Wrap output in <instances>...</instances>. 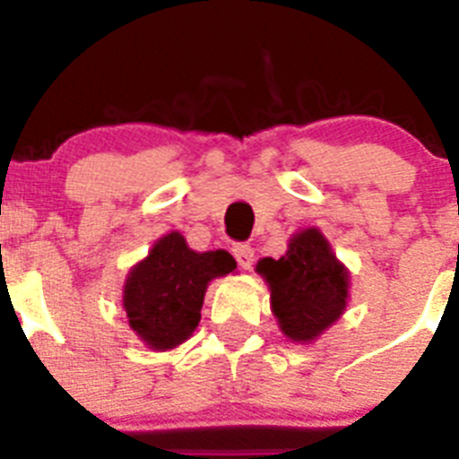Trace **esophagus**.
Segmentation results:
<instances>
[{"label":"esophagus","mask_w":459,"mask_h":459,"mask_svg":"<svg viewBox=\"0 0 459 459\" xmlns=\"http://www.w3.org/2000/svg\"><path fill=\"white\" fill-rule=\"evenodd\" d=\"M232 253H234V257H237L238 266L246 271H250V266H253V262H255V250L250 248V246H246V243H238V246H234L232 248Z\"/></svg>","instance_id":"34e87169"}]
</instances>
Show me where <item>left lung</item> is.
<instances>
[{
    "mask_svg": "<svg viewBox=\"0 0 459 459\" xmlns=\"http://www.w3.org/2000/svg\"><path fill=\"white\" fill-rule=\"evenodd\" d=\"M271 291V312L287 340L310 344L342 317L350 301V269L317 227L291 234L280 259L255 266Z\"/></svg>",
    "mask_w": 459,
    "mask_h": 459,
    "instance_id": "8db88e82",
    "label": "left lung"
}]
</instances>
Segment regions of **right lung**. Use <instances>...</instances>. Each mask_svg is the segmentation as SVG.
<instances>
[{"mask_svg":"<svg viewBox=\"0 0 459 459\" xmlns=\"http://www.w3.org/2000/svg\"><path fill=\"white\" fill-rule=\"evenodd\" d=\"M237 262L227 250L188 248L179 232L158 238L124 282V310L137 338L153 351L179 347L200 324L206 287L232 273Z\"/></svg>","mask_w":459,"mask_h":459,"instance_id":"obj_1","label":"right lung"}]
</instances>
